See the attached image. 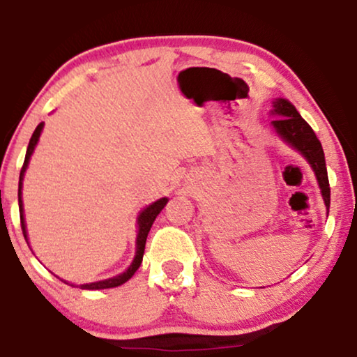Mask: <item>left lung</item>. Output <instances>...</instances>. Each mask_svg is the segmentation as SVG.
<instances>
[{
  "label": "left lung",
  "mask_w": 357,
  "mask_h": 357,
  "mask_svg": "<svg viewBox=\"0 0 357 357\" xmlns=\"http://www.w3.org/2000/svg\"><path fill=\"white\" fill-rule=\"evenodd\" d=\"M273 114L278 116V119L272 121L273 127H275L277 134L289 142L290 146L296 147L301 154L310 162L312 169L317 176L319 186H321L324 202H326L327 210L331 206V188H329V178H327V167H326V158H324V151L315 132L312 130L297 109L285 99H275L273 100Z\"/></svg>",
  "instance_id": "obj_1"
}]
</instances>
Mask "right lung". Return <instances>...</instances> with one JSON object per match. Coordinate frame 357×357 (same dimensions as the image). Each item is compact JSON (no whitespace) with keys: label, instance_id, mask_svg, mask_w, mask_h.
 <instances>
[{"label":"right lung","instance_id":"add662e5","mask_svg":"<svg viewBox=\"0 0 357 357\" xmlns=\"http://www.w3.org/2000/svg\"><path fill=\"white\" fill-rule=\"evenodd\" d=\"M43 129V122H40L38 126H36L33 136L30 139V144H28V149H26V155H24V162H23V167H22V173H20V183H18V204H20V220H22V230H23V235H24V240L26 238V227H24V218H23V202H22V179H23V174L24 171H26V166H28V161H30V155L33 153L36 142H38V137H40V132H42ZM167 203V198H162L159 199V202H155L153 204H149V206L146 208L144 211L139 215L137 218V223H139V233H137V248H136V257H134L132 264H130V267L126 270L124 273H121V275L114 277V278H107V280H100V282H93V284H84L80 285V289H87V290H99V289H112V287H119L122 284H126L127 280H129L130 277L136 273V270L139 268V265H141L142 261V255H144V248H146V238H147V233H149L151 227H153L155 216L161 213L162 208L166 206Z\"/></svg>","mask_w":357,"mask_h":357}]
</instances>
